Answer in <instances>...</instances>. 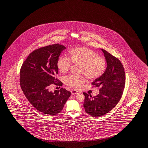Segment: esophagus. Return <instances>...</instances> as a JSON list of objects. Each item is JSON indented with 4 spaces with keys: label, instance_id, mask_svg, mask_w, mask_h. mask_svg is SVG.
<instances>
[{
    "label": "esophagus",
    "instance_id": "34e87169",
    "mask_svg": "<svg viewBox=\"0 0 148 148\" xmlns=\"http://www.w3.org/2000/svg\"><path fill=\"white\" fill-rule=\"evenodd\" d=\"M71 93L72 95H76V94H78V93H79V92H78L77 90H72Z\"/></svg>",
    "mask_w": 148,
    "mask_h": 148
}]
</instances>
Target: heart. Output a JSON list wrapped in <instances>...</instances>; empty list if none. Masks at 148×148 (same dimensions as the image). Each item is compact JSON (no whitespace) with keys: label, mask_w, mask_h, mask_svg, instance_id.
Returning <instances> with one entry per match:
<instances>
[{"label":"heart","mask_w":148,"mask_h":148,"mask_svg":"<svg viewBox=\"0 0 148 148\" xmlns=\"http://www.w3.org/2000/svg\"><path fill=\"white\" fill-rule=\"evenodd\" d=\"M70 58L65 56L59 57L57 66L59 71L65 74L69 71L72 63L79 65V73L83 74L88 79L98 78L103 73L106 67V61L103 58L88 48L76 47L69 51ZM68 86L74 89H79L85 82L82 76L70 75L64 79Z\"/></svg>","instance_id":"heart-1"}]
</instances>
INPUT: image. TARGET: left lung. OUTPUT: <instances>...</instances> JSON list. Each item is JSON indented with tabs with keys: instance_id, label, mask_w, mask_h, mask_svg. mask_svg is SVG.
Returning a JSON list of instances; mask_svg holds the SVG:
<instances>
[{
	"instance_id": "1",
	"label": "left lung",
	"mask_w": 148,
	"mask_h": 148,
	"mask_svg": "<svg viewBox=\"0 0 148 148\" xmlns=\"http://www.w3.org/2000/svg\"><path fill=\"white\" fill-rule=\"evenodd\" d=\"M101 50L107 67L102 75L92 83L94 86L100 87L99 92L94 97L83 92L84 108L92 117L103 116L113 109L120 101L125 86V72L121 62L106 50Z\"/></svg>"
}]
</instances>
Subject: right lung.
Returning a JSON list of instances; mask_svg holds the SVG:
<instances>
[{
  "instance_id": "right-lung-1",
  "label": "right lung",
  "mask_w": 148,
  "mask_h": 148,
  "mask_svg": "<svg viewBox=\"0 0 148 148\" xmlns=\"http://www.w3.org/2000/svg\"><path fill=\"white\" fill-rule=\"evenodd\" d=\"M65 49L64 45L54 44L36 50L29 55L20 70L23 92L31 105L45 114H59L71 94L63 88L54 92L49 90L51 84L62 85L56 76L59 72L57 62Z\"/></svg>"
}]
</instances>
